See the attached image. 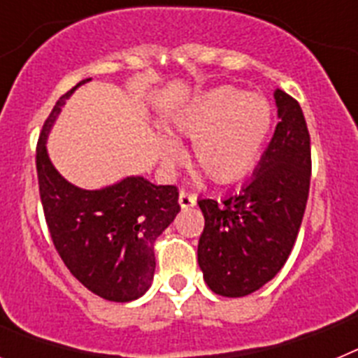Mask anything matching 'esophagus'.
<instances>
[{"mask_svg": "<svg viewBox=\"0 0 358 358\" xmlns=\"http://www.w3.org/2000/svg\"><path fill=\"white\" fill-rule=\"evenodd\" d=\"M195 202H197L195 195H192L189 192H185V189L179 192V204H181V208H192L195 206Z\"/></svg>", "mask_w": 358, "mask_h": 358, "instance_id": "1", "label": "esophagus"}]
</instances>
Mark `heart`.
I'll return each mask as SVG.
<instances>
[{"mask_svg":"<svg viewBox=\"0 0 358 358\" xmlns=\"http://www.w3.org/2000/svg\"><path fill=\"white\" fill-rule=\"evenodd\" d=\"M170 127L192 140V159L211 181L231 185L260 157L273 127V107L262 94L224 85L179 107ZM159 147L166 164L181 157V145L170 136H161Z\"/></svg>","mask_w":358,"mask_h":358,"instance_id":"heart-1","label":"heart"}]
</instances>
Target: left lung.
I'll list each match as a JSON object with an SVG mask.
<instances>
[{
    "label": "left lung",
    "mask_w": 358,
    "mask_h": 358,
    "mask_svg": "<svg viewBox=\"0 0 358 358\" xmlns=\"http://www.w3.org/2000/svg\"><path fill=\"white\" fill-rule=\"evenodd\" d=\"M278 122L260 164L238 194L201 199L204 231L197 262L218 296L262 289L285 265L301 227L310 189V134L299 103L274 91Z\"/></svg>",
    "instance_id": "left-lung-1"
}]
</instances>
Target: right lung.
<instances>
[{"label":"right lung","mask_w":358,"mask_h":358,"mask_svg":"<svg viewBox=\"0 0 358 358\" xmlns=\"http://www.w3.org/2000/svg\"><path fill=\"white\" fill-rule=\"evenodd\" d=\"M57 100L37 143V179L44 217L57 252L85 289L107 301H134L156 271L154 243L179 213L176 186L131 176L100 189L71 185L57 172L46 140L61 107L78 85Z\"/></svg>","instance_id":"right-lung-1"}]
</instances>
